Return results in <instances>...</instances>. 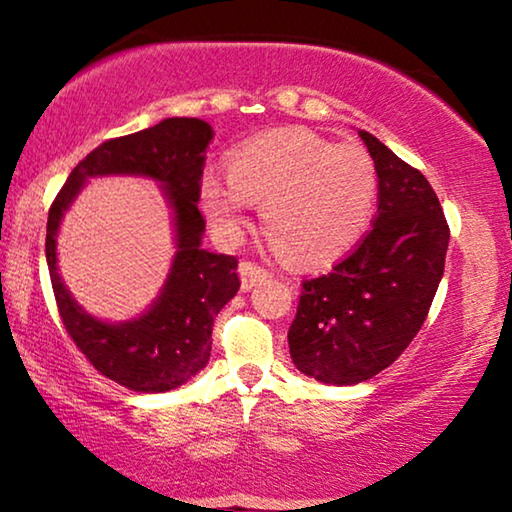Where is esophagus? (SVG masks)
I'll return each mask as SVG.
<instances>
[{
  "instance_id": "34e87169",
  "label": "esophagus",
  "mask_w": 512,
  "mask_h": 512,
  "mask_svg": "<svg viewBox=\"0 0 512 512\" xmlns=\"http://www.w3.org/2000/svg\"><path fill=\"white\" fill-rule=\"evenodd\" d=\"M238 272H240V279H242V291H251V288H254L258 281L270 277V270L261 268V265L254 263V261H242Z\"/></svg>"
}]
</instances>
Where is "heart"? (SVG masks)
Segmentation results:
<instances>
[{
    "label": "heart",
    "instance_id": "heart-1",
    "mask_svg": "<svg viewBox=\"0 0 512 512\" xmlns=\"http://www.w3.org/2000/svg\"><path fill=\"white\" fill-rule=\"evenodd\" d=\"M228 182L207 173L201 203L214 231L235 238L247 201L261 203L265 235L288 261L332 263L372 219L379 175L358 143H332L309 129H279L247 140L226 161Z\"/></svg>",
    "mask_w": 512,
    "mask_h": 512
}]
</instances>
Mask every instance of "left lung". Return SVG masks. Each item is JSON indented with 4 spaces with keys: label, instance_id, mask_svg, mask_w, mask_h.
I'll return each mask as SVG.
<instances>
[{
    "label": "left lung",
    "instance_id": "obj_1",
    "mask_svg": "<svg viewBox=\"0 0 512 512\" xmlns=\"http://www.w3.org/2000/svg\"><path fill=\"white\" fill-rule=\"evenodd\" d=\"M376 175L372 231L328 274L302 281L288 348L295 367L321 383L353 385L390 367L425 323L450 240L427 177L360 131Z\"/></svg>",
    "mask_w": 512,
    "mask_h": 512
}]
</instances>
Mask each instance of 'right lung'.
I'll return each instance as SVG.
<instances>
[{
	"label": "right lung",
	"mask_w": 512,
	"mask_h": 512,
	"mask_svg": "<svg viewBox=\"0 0 512 512\" xmlns=\"http://www.w3.org/2000/svg\"><path fill=\"white\" fill-rule=\"evenodd\" d=\"M214 138L207 122L168 117L157 127L110 138L71 170L48 212L46 258L55 302L73 344L106 379L136 392H166L189 381L210 360L212 325L238 293V258L201 249L205 219L198 210L205 147ZM145 174L159 179L176 212L178 254L160 300L127 324L96 322L80 310L56 274L58 221L87 176Z\"/></svg>",
	"instance_id": "add662e5"
}]
</instances>
